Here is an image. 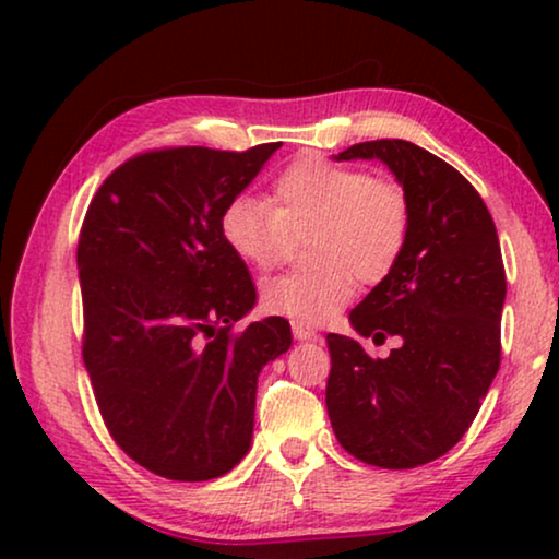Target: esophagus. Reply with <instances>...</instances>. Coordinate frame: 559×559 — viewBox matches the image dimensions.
Instances as JSON below:
<instances>
[{
    "mask_svg": "<svg viewBox=\"0 0 559 559\" xmlns=\"http://www.w3.org/2000/svg\"><path fill=\"white\" fill-rule=\"evenodd\" d=\"M293 335L297 341H312L318 335V331L310 323H300V320H293Z\"/></svg>",
    "mask_w": 559,
    "mask_h": 559,
    "instance_id": "esophagus-1",
    "label": "esophagus"
}]
</instances>
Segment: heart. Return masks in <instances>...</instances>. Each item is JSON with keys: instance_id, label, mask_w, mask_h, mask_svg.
Instances as JSON below:
<instances>
[{"instance_id": "obj_1", "label": "heart", "mask_w": 559, "mask_h": 559, "mask_svg": "<svg viewBox=\"0 0 559 559\" xmlns=\"http://www.w3.org/2000/svg\"><path fill=\"white\" fill-rule=\"evenodd\" d=\"M409 198L394 180L361 167L300 157L272 182V203L236 195L221 211L226 247L251 270L266 272L310 236L312 272L282 274L262 287L264 310L300 323H323L366 285L386 280L409 239Z\"/></svg>"}]
</instances>
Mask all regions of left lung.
Segmentation results:
<instances>
[{
	"label": "left lung",
	"mask_w": 559,
	"mask_h": 559,
	"mask_svg": "<svg viewBox=\"0 0 559 559\" xmlns=\"http://www.w3.org/2000/svg\"><path fill=\"white\" fill-rule=\"evenodd\" d=\"M335 159L384 163L409 198L412 224L400 264L348 316L364 338L400 335L402 346L371 358L358 341L328 333V417L358 461L417 468L463 438L499 371V234L476 188L417 144L361 142Z\"/></svg>",
	"instance_id": "8db88e82"
}]
</instances>
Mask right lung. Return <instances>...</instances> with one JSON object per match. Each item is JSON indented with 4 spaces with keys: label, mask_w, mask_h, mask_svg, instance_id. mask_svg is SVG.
Segmentation results:
<instances>
[{
    "label": "right lung",
    "mask_w": 559,
    "mask_h": 559,
    "mask_svg": "<svg viewBox=\"0 0 559 559\" xmlns=\"http://www.w3.org/2000/svg\"><path fill=\"white\" fill-rule=\"evenodd\" d=\"M280 147L147 152L88 205L75 257L83 364L111 438L155 476L231 471L251 448L259 371L293 346L277 316L231 333L257 287L218 226Z\"/></svg>",
    "instance_id": "obj_1"
}]
</instances>
